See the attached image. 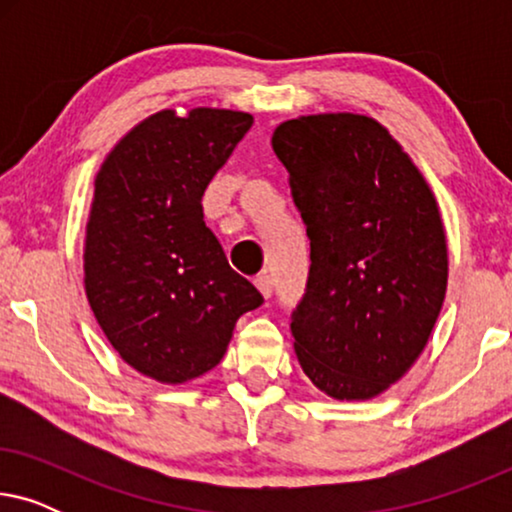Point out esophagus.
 Returning a JSON list of instances; mask_svg holds the SVG:
<instances>
[{
	"instance_id": "obj_1",
	"label": "esophagus",
	"mask_w": 512,
	"mask_h": 512,
	"mask_svg": "<svg viewBox=\"0 0 512 512\" xmlns=\"http://www.w3.org/2000/svg\"><path fill=\"white\" fill-rule=\"evenodd\" d=\"M254 284H256V289L263 293V298H270L272 296V277L268 275V272H261V275H256V279H254Z\"/></svg>"
}]
</instances>
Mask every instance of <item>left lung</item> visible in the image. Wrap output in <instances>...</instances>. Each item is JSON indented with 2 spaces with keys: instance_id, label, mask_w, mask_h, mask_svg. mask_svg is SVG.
<instances>
[{
  "instance_id": "obj_1",
  "label": "left lung",
  "mask_w": 512,
  "mask_h": 512,
  "mask_svg": "<svg viewBox=\"0 0 512 512\" xmlns=\"http://www.w3.org/2000/svg\"><path fill=\"white\" fill-rule=\"evenodd\" d=\"M272 149L310 237L293 347L338 401L380 396L424 352L447 289L445 228L429 184L375 118L300 116Z\"/></svg>"
}]
</instances>
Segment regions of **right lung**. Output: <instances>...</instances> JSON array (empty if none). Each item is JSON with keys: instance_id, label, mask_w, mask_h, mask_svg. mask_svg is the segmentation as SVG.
Returning <instances> with one entry per match:
<instances>
[{"instance_id": "right-lung-1", "label": "right lung", "mask_w": 512, "mask_h": 512, "mask_svg": "<svg viewBox=\"0 0 512 512\" xmlns=\"http://www.w3.org/2000/svg\"><path fill=\"white\" fill-rule=\"evenodd\" d=\"M254 116L230 109L158 111L104 160L83 247L97 324L121 359L165 384L205 375L263 296L230 268L205 226L202 195Z\"/></svg>"}]
</instances>
